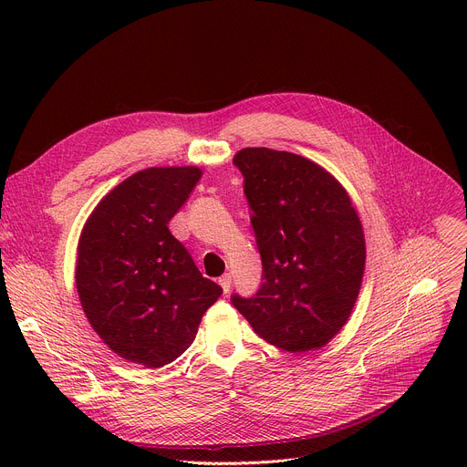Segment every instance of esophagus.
<instances>
[{
    "instance_id": "obj_1",
    "label": "esophagus",
    "mask_w": 467,
    "mask_h": 467,
    "mask_svg": "<svg viewBox=\"0 0 467 467\" xmlns=\"http://www.w3.org/2000/svg\"><path fill=\"white\" fill-rule=\"evenodd\" d=\"M220 286H222V290L225 292V294H229V290H231V275L229 274H225V275H222L220 277Z\"/></svg>"
}]
</instances>
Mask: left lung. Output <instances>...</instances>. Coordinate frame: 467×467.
<instances>
[{
	"instance_id": "8db88e82",
	"label": "left lung",
	"mask_w": 467,
	"mask_h": 467,
	"mask_svg": "<svg viewBox=\"0 0 467 467\" xmlns=\"http://www.w3.org/2000/svg\"><path fill=\"white\" fill-rule=\"evenodd\" d=\"M262 260V286L236 310L272 346L301 355L348 323L366 268L362 222L342 182L317 162L270 148L234 155Z\"/></svg>"
}]
</instances>
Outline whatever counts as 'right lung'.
Masks as SVG:
<instances>
[{
    "label": "right lung",
    "instance_id": "right-lung-1",
    "mask_svg": "<svg viewBox=\"0 0 467 467\" xmlns=\"http://www.w3.org/2000/svg\"><path fill=\"white\" fill-rule=\"evenodd\" d=\"M202 175L197 166L137 171L103 195L83 225L79 301L96 335L127 362H173L223 292L168 229Z\"/></svg>",
    "mask_w": 467,
    "mask_h": 467
}]
</instances>
